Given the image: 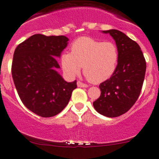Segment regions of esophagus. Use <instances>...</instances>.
<instances>
[{
    "label": "esophagus",
    "instance_id": "1",
    "mask_svg": "<svg viewBox=\"0 0 159 159\" xmlns=\"http://www.w3.org/2000/svg\"><path fill=\"white\" fill-rule=\"evenodd\" d=\"M77 84H78V86L80 87V88H88V84H84V83L81 82V81H78Z\"/></svg>",
    "mask_w": 159,
    "mask_h": 159
}]
</instances>
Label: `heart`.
<instances>
[{"mask_svg": "<svg viewBox=\"0 0 159 159\" xmlns=\"http://www.w3.org/2000/svg\"><path fill=\"white\" fill-rule=\"evenodd\" d=\"M61 65L68 76L74 77L83 66L84 76L91 82L99 84L115 72L119 51L113 42H102L91 37H81L71 46V52L61 54Z\"/></svg>", "mask_w": 159, "mask_h": 159, "instance_id": "b5f03b06", "label": "heart"}]
</instances>
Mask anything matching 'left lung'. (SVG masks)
Wrapping results in <instances>:
<instances>
[{
  "mask_svg": "<svg viewBox=\"0 0 159 159\" xmlns=\"http://www.w3.org/2000/svg\"><path fill=\"white\" fill-rule=\"evenodd\" d=\"M115 40L119 61L113 75L99 85L101 96L93 103L99 113L116 117L126 113L139 96L144 81L146 62L139 46L117 30L102 31Z\"/></svg>",
  "mask_w": 159,
  "mask_h": 159,
  "instance_id": "1",
  "label": "left lung"
}]
</instances>
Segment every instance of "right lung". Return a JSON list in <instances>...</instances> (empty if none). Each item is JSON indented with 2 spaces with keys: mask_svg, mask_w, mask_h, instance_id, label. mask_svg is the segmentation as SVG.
Masks as SVG:
<instances>
[{
  "mask_svg": "<svg viewBox=\"0 0 159 159\" xmlns=\"http://www.w3.org/2000/svg\"><path fill=\"white\" fill-rule=\"evenodd\" d=\"M68 40L65 36L35 34L14 51L11 71L16 91L25 107L42 117L59 113L77 88L76 80L67 82L57 71L56 58Z\"/></svg>",
  "mask_w": 159,
  "mask_h": 159,
  "instance_id": "right-lung-1",
  "label": "right lung"
}]
</instances>
